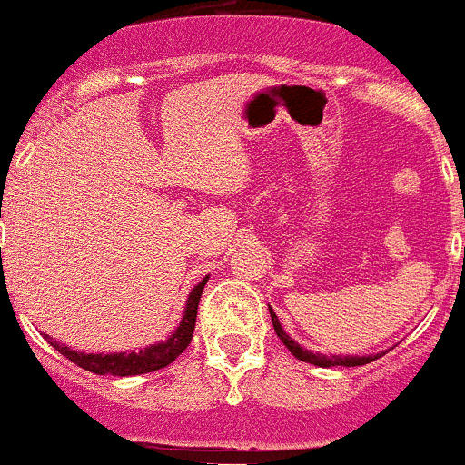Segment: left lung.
Returning <instances> with one entry per match:
<instances>
[{
	"mask_svg": "<svg viewBox=\"0 0 465 465\" xmlns=\"http://www.w3.org/2000/svg\"><path fill=\"white\" fill-rule=\"evenodd\" d=\"M270 314H272V322H273V330H276L278 339L285 343V348L292 351V354L296 356L298 361H305V363H312L316 365V368H331V365H343V368H356V365H365V363H372V361L379 359V356H383L385 351H381V354H368V356H341V354H321V351H312V350H305L302 345H298L294 339H292L290 334H287L285 330H282L281 321H278L276 312L270 307Z\"/></svg>",
	"mask_w": 465,
	"mask_h": 465,
	"instance_id": "left-lung-1",
	"label": "left lung"
}]
</instances>
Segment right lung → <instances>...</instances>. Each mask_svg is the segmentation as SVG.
Instances as JSON below:
<instances>
[{
    "label": "right lung",
    "instance_id": "right-lung-1",
    "mask_svg": "<svg viewBox=\"0 0 465 465\" xmlns=\"http://www.w3.org/2000/svg\"><path fill=\"white\" fill-rule=\"evenodd\" d=\"M209 276H204L198 285L189 292L187 301H184L183 319H180L178 327L169 334L167 341H158L153 345H146L143 350H131V351H114V354H86V351L71 350L66 345H60L55 339H48L60 354H64L68 361H73L80 368L89 370L93 374H114V376H135L155 372V370L167 368L173 363L187 345L192 343L193 327H195V314H198V302L203 296L204 285H207Z\"/></svg>",
    "mask_w": 465,
    "mask_h": 465
}]
</instances>
